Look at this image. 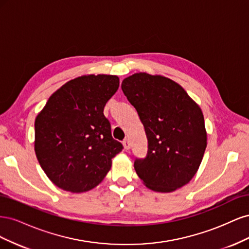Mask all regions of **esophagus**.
I'll use <instances>...</instances> for the list:
<instances>
[{"mask_svg":"<svg viewBox=\"0 0 249 249\" xmlns=\"http://www.w3.org/2000/svg\"><path fill=\"white\" fill-rule=\"evenodd\" d=\"M123 144H124V147L125 150H129L131 148V143H130L129 139H124V142H123Z\"/></svg>","mask_w":249,"mask_h":249,"instance_id":"34e87169","label":"esophagus"}]
</instances>
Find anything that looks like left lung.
<instances>
[{
  "label": "left lung",
  "mask_w": 249,
  "mask_h": 249,
  "mask_svg": "<svg viewBox=\"0 0 249 249\" xmlns=\"http://www.w3.org/2000/svg\"><path fill=\"white\" fill-rule=\"evenodd\" d=\"M122 89L137 110L147 137V155L134 168L148 189L168 193L196 175L207 147L200 107L178 83L161 74L136 72Z\"/></svg>",
  "instance_id": "obj_1"
}]
</instances>
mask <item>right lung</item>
<instances>
[{"label":"right lung","instance_id":"1","mask_svg":"<svg viewBox=\"0 0 249 249\" xmlns=\"http://www.w3.org/2000/svg\"><path fill=\"white\" fill-rule=\"evenodd\" d=\"M119 87L113 74H84L53 93L35 118L34 150L51 182L71 193L93 189L107 176L122 143L104 115Z\"/></svg>","mask_w":249,"mask_h":249}]
</instances>
